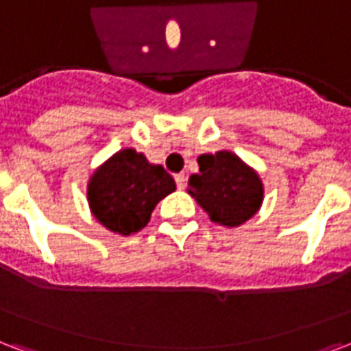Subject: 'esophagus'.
Listing matches in <instances>:
<instances>
[{
    "label": "esophagus",
    "mask_w": 351,
    "mask_h": 351,
    "mask_svg": "<svg viewBox=\"0 0 351 351\" xmlns=\"http://www.w3.org/2000/svg\"><path fill=\"white\" fill-rule=\"evenodd\" d=\"M185 181H186L185 173L183 172L176 173V185H178V189H185Z\"/></svg>",
    "instance_id": "obj_1"
}]
</instances>
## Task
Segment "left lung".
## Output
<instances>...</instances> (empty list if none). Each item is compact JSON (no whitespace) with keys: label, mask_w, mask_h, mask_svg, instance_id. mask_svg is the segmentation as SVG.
<instances>
[{"label":"left lung","mask_w":351,"mask_h":351,"mask_svg":"<svg viewBox=\"0 0 351 351\" xmlns=\"http://www.w3.org/2000/svg\"><path fill=\"white\" fill-rule=\"evenodd\" d=\"M199 172L189 179V194L215 223L239 228L261 209L265 186L259 173L233 152L197 157Z\"/></svg>","instance_id":"8db88e82"}]
</instances>
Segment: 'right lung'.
<instances>
[{"label":"right lung","instance_id":"1","mask_svg":"<svg viewBox=\"0 0 351 351\" xmlns=\"http://www.w3.org/2000/svg\"><path fill=\"white\" fill-rule=\"evenodd\" d=\"M173 191L176 181L162 166L125 147L97 166L88 179L86 199L97 222L128 237L146 228L155 205Z\"/></svg>","mask_w":351,"mask_h":351}]
</instances>
